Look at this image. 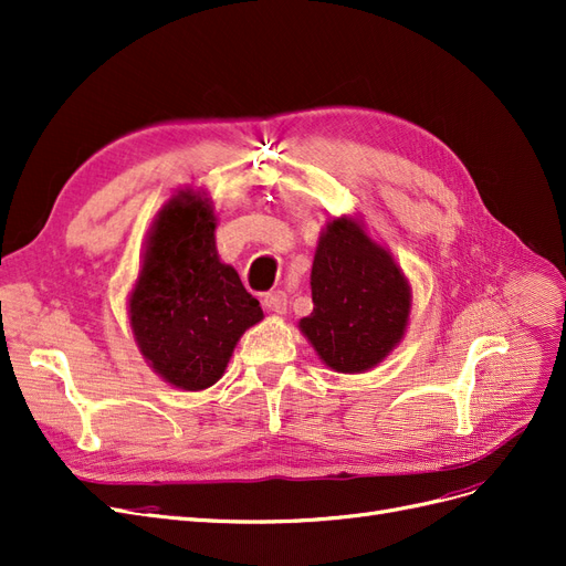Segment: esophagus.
<instances>
[{"label": "esophagus", "instance_id": "1", "mask_svg": "<svg viewBox=\"0 0 566 566\" xmlns=\"http://www.w3.org/2000/svg\"><path fill=\"white\" fill-rule=\"evenodd\" d=\"M262 302L273 314H285V310H287V295L283 293V290H276V293H266Z\"/></svg>", "mask_w": 566, "mask_h": 566}]
</instances>
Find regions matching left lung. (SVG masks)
<instances>
[{
    "label": "left lung",
    "mask_w": 566,
    "mask_h": 566,
    "mask_svg": "<svg viewBox=\"0 0 566 566\" xmlns=\"http://www.w3.org/2000/svg\"><path fill=\"white\" fill-rule=\"evenodd\" d=\"M314 312L302 335L335 373H366L406 335L413 293L391 252L375 243L361 217L325 221L312 266Z\"/></svg>",
    "instance_id": "1"
}]
</instances>
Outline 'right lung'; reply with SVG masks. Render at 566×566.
Returning a JSON list of instances; mask_svg holds the SVG:
<instances>
[{
    "mask_svg": "<svg viewBox=\"0 0 566 566\" xmlns=\"http://www.w3.org/2000/svg\"><path fill=\"white\" fill-rule=\"evenodd\" d=\"M212 198L181 188L148 231L127 300L129 328L146 364L184 391L212 387L248 328L264 318L231 264L219 260Z\"/></svg>",
    "mask_w": 566,
    "mask_h": 566,
    "instance_id": "right-lung-1",
    "label": "right lung"
}]
</instances>
